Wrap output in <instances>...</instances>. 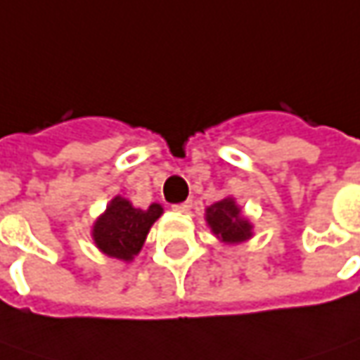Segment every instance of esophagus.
<instances>
[{
	"mask_svg": "<svg viewBox=\"0 0 360 360\" xmlns=\"http://www.w3.org/2000/svg\"><path fill=\"white\" fill-rule=\"evenodd\" d=\"M191 207H193V202H191V200H185V202H177V205H173V209L179 212H189Z\"/></svg>",
	"mask_w": 360,
	"mask_h": 360,
	"instance_id": "obj_1",
	"label": "esophagus"
}]
</instances>
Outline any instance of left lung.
Listing matches in <instances>:
<instances>
[{
	"label": "left lung",
	"instance_id": "obj_1",
	"mask_svg": "<svg viewBox=\"0 0 360 360\" xmlns=\"http://www.w3.org/2000/svg\"><path fill=\"white\" fill-rule=\"evenodd\" d=\"M207 224L224 244H240L252 236V222L242 217L240 207L232 197L219 200L205 211Z\"/></svg>",
	"mask_w": 360,
	"mask_h": 360
}]
</instances>
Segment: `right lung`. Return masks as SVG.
<instances>
[{"mask_svg": "<svg viewBox=\"0 0 360 360\" xmlns=\"http://www.w3.org/2000/svg\"><path fill=\"white\" fill-rule=\"evenodd\" d=\"M163 207L151 202L148 209H136L128 199L114 197L104 214L92 226V238L100 252L124 262L138 256L151 224L158 221Z\"/></svg>", "mask_w": 360, "mask_h": 360, "instance_id": "1", "label": "right lung"}]
</instances>
